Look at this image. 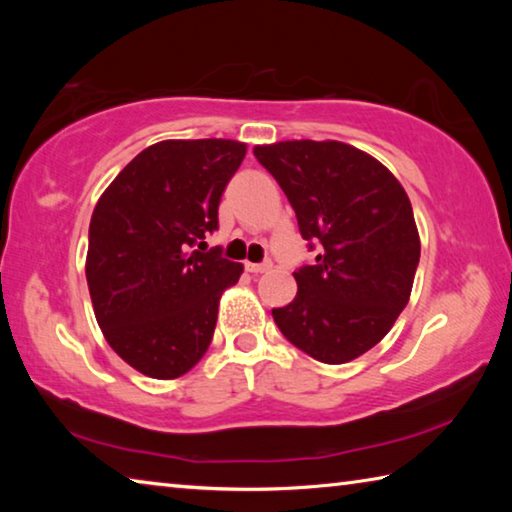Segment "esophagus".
I'll list each match as a JSON object with an SVG mask.
<instances>
[{"mask_svg": "<svg viewBox=\"0 0 512 512\" xmlns=\"http://www.w3.org/2000/svg\"><path fill=\"white\" fill-rule=\"evenodd\" d=\"M246 271L253 273V275H259V273H266L271 271V262H264V264H246Z\"/></svg>", "mask_w": 512, "mask_h": 512, "instance_id": "34e87169", "label": "esophagus"}]
</instances>
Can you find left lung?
Returning a JSON list of instances; mask_svg holds the SVG:
<instances>
[{
	"instance_id": "obj_1",
	"label": "left lung",
	"mask_w": 512,
	"mask_h": 512,
	"mask_svg": "<svg viewBox=\"0 0 512 512\" xmlns=\"http://www.w3.org/2000/svg\"><path fill=\"white\" fill-rule=\"evenodd\" d=\"M298 216L320 241L314 266L293 273L298 293L273 320L323 363H348L384 339L411 298L420 235L404 187L370 153L345 142L257 144Z\"/></svg>"
}]
</instances>
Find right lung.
Instances as JSON below:
<instances>
[{
	"mask_svg": "<svg viewBox=\"0 0 512 512\" xmlns=\"http://www.w3.org/2000/svg\"><path fill=\"white\" fill-rule=\"evenodd\" d=\"M246 155L237 140H164L119 171L90 221L85 277L103 336L128 366L176 379L212 343L225 289L244 264L201 253Z\"/></svg>",
	"mask_w": 512,
	"mask_h": 512,
	"instance_id": "obj_1",
	"label": "right lung"
}]
</instances>
